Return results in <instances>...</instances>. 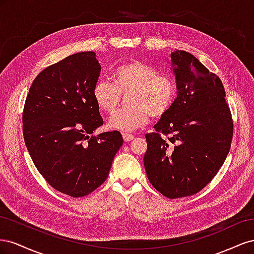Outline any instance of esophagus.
Listing matches in <instances>:
<instances>
[{
  "instance_id": "34e87169",
  "label": "esophagus",
  "mask_w": 254,
  "mask_h": 254,
  "mask_svg": "<svg viewBox=\"0 0 254 254\" xmlns=\"http://www.w3.org/2000/svg\"><path fill=\"white\" fill-rule=\"evenodd\" d=\"M123 139H124L125 142H130L134 139V135L130 133H123Z\"/></svg>"
}]
</instances>
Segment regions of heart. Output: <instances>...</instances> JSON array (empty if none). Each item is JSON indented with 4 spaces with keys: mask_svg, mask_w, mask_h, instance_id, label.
<instances>
[{
    "mask_svg": "<svg viewBox=\"0 0 254 254\" xmlns=\"http://www.w3.org/2000/svg\"><path fill=\"white\" fill-rule=\"evenodd\" d=\"M112 81L98 80L92 96L97 108L112 113L120 103V94L129 92L124 109L115 112L109 120V127L123 132L133 131L144 126L149 114L159 119L171 109L177 87L172 76L158 73L155 67L139 60L117 66L111 74Z\"/></svg>",
    "mask_w": 254,
    "mask_h": 254,
    "instance_id": "heart-1",
    "label": "heart"
}]
</instances>
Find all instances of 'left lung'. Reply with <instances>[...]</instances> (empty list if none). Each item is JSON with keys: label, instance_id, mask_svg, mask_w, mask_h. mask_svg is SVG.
<instances>
[{"label": "left lung", "instance_id": "8db88e82", "mask_svg": "<svg viewBox=\"0 0 254 254\" xmlns=\"http://www.w3.org/2000/svg\"><path fill=\"white\" fill-rule=\"evenodd\" d=\"M171 59L177 98L153 126L156 132L145 135L143 160L152 187L175 199L198 193L218 173L233 122L218 76L186 51L171 53Z\"/></svg>", "mask_w": 254, "mask_h": 254}]
</instances>
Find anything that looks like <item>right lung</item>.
Here are the masks:
<instances>
[{
	"instance_id": "1",
	"label": "right lung",
	"mask_w": 254,
	"mask_h": 254,
	"mask_svg": "<svg viewBox=\"0 0 254 254\" xmlns=\"http://www.w3.org/2000/svg\"><path fill=\"white\" fill-rule=\"evenodd\" d=\"M101 64L94 52L73 54L38 74L23 110L24 142L47 182L83 197L106 181L123 145L120 131L91 135L104 124L92 96Z\"/></svg>"
}]
</instances>
